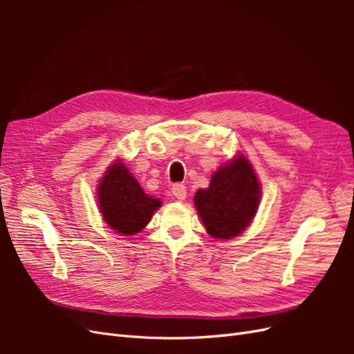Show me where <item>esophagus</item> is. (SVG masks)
Returning <instances> with one entry per match:
<instances>
[{
    "mask_svg": "<svg viewBox=\"0 0 354 354\" xmlns=\"http://www.w3.org/2000/svg\"><path fill=\"white\" fill-rule=\"evenodd\" d=\"M171 192H173V195L178 199V201H183L187 195V189L183 183H176L173 187H171Z\"/></svg>",
    "mask_w": 354,
    "mask_h": 354,
    "instance_id": "obj_1",
    "label": "esophagus"
}]
</instances>
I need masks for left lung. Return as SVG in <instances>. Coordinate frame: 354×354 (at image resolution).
<instances>
[{
	"mask_svg": "<svg viewBox=\"0 0 354 354\" xmlns=\"http://www.w3.org/2000/svg\"><path fill=\"white\" fill-rule=\"evenodd\" d=\"M260 194L259 178L241 155L212 174L208 189L196 192L195 205L212 238L230 239L250 226Z\"/></svg>",
	"mask_w": 354,
	"mask_h": 354,
	"instance_id": "left-lung-1",
	"label": "left lung"
}]
</instances>
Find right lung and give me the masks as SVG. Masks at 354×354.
<instances>
[{"label": "right lung", "instance_id": "obj_1", "mask_svg": "<svg viewBox=\"0 0 354 354\" xmlns=\"http://www.w3.org/2000/svg\"><path fill=\"white\" fill-rule=\"evenodd\" d=\"M97 190L103 220L111 229L125 236L145 229L153 211L162 205L159 199L145 194L138 181L121 162H115L106 171Z\"/></svg>", "mask_w": 354, "mask_h": 354}]
</instances>
